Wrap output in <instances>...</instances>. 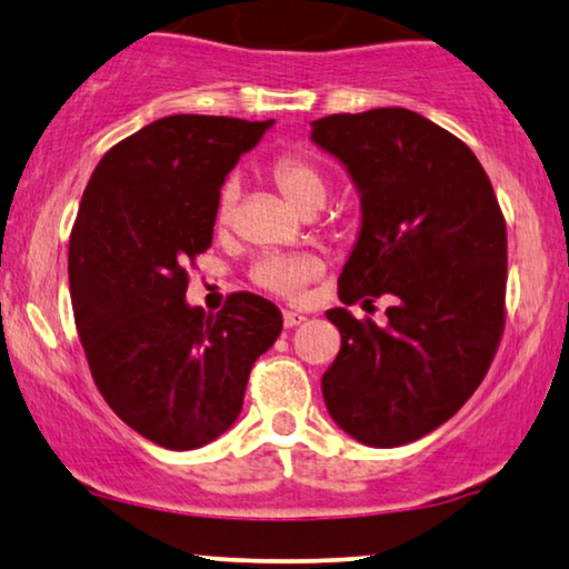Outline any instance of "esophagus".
<instances>
[{
  "label": "esophagus",
  "instance_id": "obj_1",
  "mask_svg": "<svg viewBox=\"0 0 569 569\" xmlns=\"http://www.w3.org/2000/svg\"><path fill=\"white\" fill-rule=\"evenodd\" d=\"M282 321H284V329H295V326H300L302 321H306V316L298 313V310H284Z\"/></svg>",
  "mask_w": 569,
  "mask_h": 569
}]
</instances>
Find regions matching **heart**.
Returning <instances> with one entry per match:
<instances>
[{"mask_svg": "<svg viewBox=\"0 0 569 569\" xmlns=\"http://www.w3.org/2000/svg\"><path fill=\"white\" fill-rule=\"evenodd\" d=\"M271 178L279 186V191L284 193L287 201L302 212L308 207H323L326 201V176L323 170L316 166L313 160L302 158V154H284L271 166ZM238 186L224 183L217 199V222L228 224L232 217V207H236ZM318 271V263L313 256H267L256 263L251 277L253 282L263 287V290L277 292V295H298L302 284H308Z\"/></svg>", "mask_w": 569, "mask_h": 569, "instance_id": "b5f03b06", "label": "heart"}]
</instances>
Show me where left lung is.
Segmentation results:
<instances>
[{
    "label": "left lung",
    "instance_id": "obj_1",
    "mask_svg": "<svg viewBox=\"0 0 569 569\" xmlns=\"http://www.w3.org/2000/svg\"><path fill=\"white\" fill-rule=\"evenodd\" d=\"M310 139L345 166L362 222L339 300L388 295V321L326 310L341 349L321 391L362 446L396 448L448 422L485 380L505 323L508 236L469 147L407 108L333 113Z\"/></svg>",
    "mask_w": 569,
    "mask_h": 569
}]
</instances>
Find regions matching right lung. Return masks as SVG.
<instances>
[{"label": "right lung", "instance_id": "obj_1", "mask_svg": "<svg viewBox=\"0 0 569 569\" xmlns=\"http://www.w3.org/2000/svg\"><path fill=\"white\" fill-rule=\"evenodd\" d=\"M269 121L166 116L92 170L69 238V292L92 378L116 415L168 450L236 425L282 313L253 292L220 313L186 302V263L212 246L217 199Z\"/></svg>", "mask_w": 569, "mask_h": 569}]
</instances>
